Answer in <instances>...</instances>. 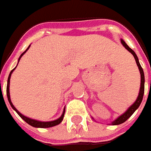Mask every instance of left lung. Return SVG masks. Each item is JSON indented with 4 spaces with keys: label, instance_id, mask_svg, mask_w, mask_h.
<instances>
[{
    "label": "left lung",
    "instance_id": "left-lung-1",
    "mask_svg": "<svg viewBox=\"0 0 151 151\" xmlns=\"http://www.w3.org/2000/svg\"><path fill=\"white\" fill-rule=\"evenodd\" d=\"M121 43H122V44L124 46L125 49L128 50V51H129L131 54L133 55V56L134 57V60H135V61H136L137 65H138V67H139V72H140V76H141L140 78H141V81H140V88H139V96H138V97H137L136 101L133 103V105H131L130 107L128 108V110H127L124 114H122L121 116H119L118 119H115V120L113 121V123H112V124L113 125L121 124L124 123L127 119L130 118L131 115L135 112V110H136L138 107H139V105H140V103H141V101H142L143 100L144 92H145V75H144V71H143L142 67H141L140 64H139V59H138V57H137L136 54L134 53V50H131L130 48L127 45V44L125 43L123 39H121Z\"/></svg>",
    "mask_w": 151,
    "mask_h": 151
}]
</instances>
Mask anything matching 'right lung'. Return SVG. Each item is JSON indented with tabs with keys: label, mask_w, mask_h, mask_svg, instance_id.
Wrapping results in <instances>:
<instances>
[{
	"label": "right lung",
	"mask_w": 151,
	"mask_h": 151,
	"mask_svg": "<svg viewBox=\"0 0 151 151\" xmlns=\"http://www.w3.org/2000/svg\"><path fill=\"white\" fill-rule=\"evenodd\" d=\"M29 47H30V45L28 46V48L27 49L22 55L19 57V59H18V62L20 60V59L22 58V56L24 55L25 53L27 52V50L29 49ZM17 67V66H16ZM16 67H15L14 69L10 72L9 74V76H8V80H7V86H6V95H7V98H8V101L10 102V105L12 106V107L14 109L15 111L17 112V113L20 116L22 119H23L26 123H27L28 124H30L32 127H35V128H50V127H53V126H55V125H58L59 124H60L61 122H62V120L64 119V116H65V109H64V112L62 113V115H61L60 117L58 119H56V120H54V121H50V122H41V121H38V120H34V119H29V118H27V117H25L24 115H22V113H19L17 110V108L13 106V104H12V102L11 101V98H10V91H9V86H10V78H11V76H12V73L13 72V70H14L15 69H16Z\"/></svg>",
	"instance_id": "obj_1"
}]
</instances>
